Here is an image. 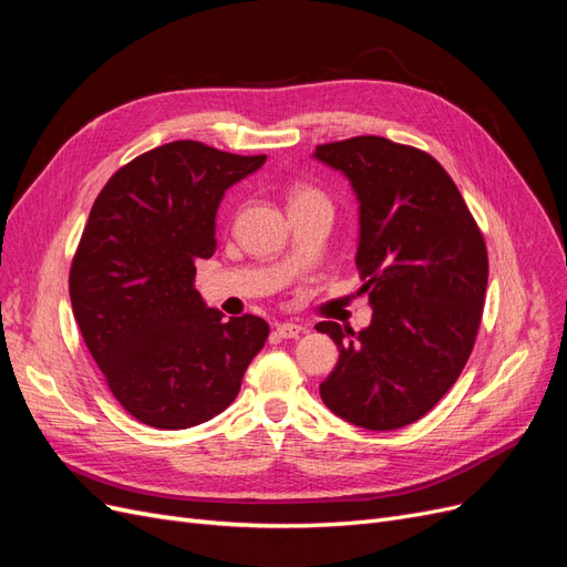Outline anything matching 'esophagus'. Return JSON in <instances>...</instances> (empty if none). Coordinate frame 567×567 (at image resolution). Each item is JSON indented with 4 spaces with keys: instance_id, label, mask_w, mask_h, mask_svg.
I'll list each match as a JSON object with an SVG mask.
<instances>
[{
    "instance_id": "esophagus-1",
    "label": "esophagus",
    "mask_w": 567,
    "mask_h": 567,
    "mask_svg": "<svg viewBox=\"0 0 567 567\" xmlns=\"http://www.w3.org/2000/svg\"><path fill=\"white\" fill-rule=\"evenodd\" d=\"M302 331H305V326H300V323H281V326H277V336L286 338V340L298 338Z\"/></svg>"
}]
</instances>
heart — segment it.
I'll use <instances>...</instances> for the list:
<instances>
[{"instance_id": "obj_1", "label": "heart", "mask_w": 567, "mask_h": 567, "mask_svg": "<svg viewBox=\"0 0 567 567\" xmlns=\"http://www.w3.org/2000/svg\"><path fill=\"white\" fill-rule=\"evenodd\" d=\"M302 198H323L317 188H296L293 196H290V203L293 200H302Z\"/></svg>"}]
</instances>
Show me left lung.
<instances>
[{
    "label": "left lung",
    "mask_w": 567,
    "mask_h": 567,
    "mask_svg": "<svg viewBox=\"0 0 567 567\" xmlns=\"http://www.w3.org/2000/svg\"><path fill=\"white\" fill-rule=\"evenodd\" d=\"M359 198L354 265L371 326L321 321L338 364L319 385L336 416L369 431L423 419L456 383L475 346L487 290V246L466 200L431 153L385 136L319 144Z\"/></svg>",
    "instance_id": "left-lung-1"
}]
</instances>
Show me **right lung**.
I'll list each match as a JSON object with an SVG mask.
<instances>
[{
  "instance_id": "1",
  "label": "right lung",
  "mask_w": 567,
  "mask_h": 567,
  "mask_svg": "<svg viewBox=\"0 0 567 567\" xmlns=\"http://www.w3.org/2000/svg\"><path fill=\"white\" fill-rule=\"evenodd\" d=\"M265 158L169 142L120 167L92 205L68 277L73 315L113 398L151 427L217 416L265 348V319H225L194 288L221 196Z\"/></svg>"
}]
</instances>
